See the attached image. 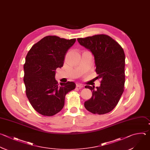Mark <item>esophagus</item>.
Listing matches in <instances>:
<instances>
[{
  "instance_id": "obj_1",
  "label": "esophagus",
  "mask_w": 150,
  "mask_h": 150,
  "mask_svg": "<svg viewBox=\"0 0 150 150\" xmlns=\"http://www.w3.org/2000/svg\"><path fill=\"white\" fill-rule=\"evenodd\" d=\"M76 86L77 88H82L83 87V85H82V84H81V83H77V84L76 85Z\"/></svg>"
}]
</instances>
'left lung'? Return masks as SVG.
I'll return each mask as SVG.
<instances>
[{"mask_svg":"<svg viewBox=\"0 0 150 150\" xmlns=\"http://www.w3.org/2000/svg\"><path fill=\"white\" fill-rule=\"evenodd\" d=\"M79 44L94 56L95 71L101 79L99 87L86 85L92 92L84 103L85 108L94 114L111 112L118 103L125 83V54L121 45L110 36L101 34L77 39Z\"/></svg>","mask_w":150,"mask_h":150,"instance_id":"left-lung-1","label":"left lung"}]
</instances>
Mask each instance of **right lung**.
Returning <instances> with one entry per match:
<instances>
[{
	"label": "right lung",
	"instance_id": "1",
	"mask_svg": "<svg viewBox=\"0 0 150 150\" xmlns=\"http://www.w3.org/2000/svg\"><path fill=\"white\" fill-rule=\"evenodd\" d=\"M76 39L47 36L32 46L23 66L26 94L33 108L40 114L51 117L63 108L67 93L75 88L73 82L60 83L55 71L63 67L68 50Z\"/></svg>",
	"mask_w": 150,
	"mask_h": 150
}]
</instances>
